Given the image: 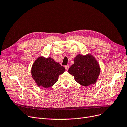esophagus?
<instances>
[{"label":"esophagus","mask_w":127,"mask_h":127,"mask_svg":"<svg viewBox=\"0 0 127 127\" xmlns=\"http://www.w3.org/2000/svg\"><path fill=\"white\" fill-rule=\"evenodd\" d=\"M65 68H66V69L67 70H68L69 69V65H67V66H65Z\"/></svg>","instance_id":"1"}]
</instances>
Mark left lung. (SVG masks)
<instances>
[{"mask_svg": "<svg viewBox=\"0 0 127 127\" xmlns=\"http://www.w3.org/2000/svg\"><path fill=\"white\" fill-rule=\"evenodd\" d=\"M74 61V64L69 69L68 72L74 77L76 82L84 86L96 83L101 68L98 62L91 53L84 56L78 54Z\"/></svg>", "mask_w": 127, "mask_h": 127, "instance_id": "1", "label": "left lung"}]
</instances>
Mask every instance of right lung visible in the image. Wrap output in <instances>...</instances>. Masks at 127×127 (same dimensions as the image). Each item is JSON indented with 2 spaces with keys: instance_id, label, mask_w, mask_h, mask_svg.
<instances>
[{
  "instance_id": "obj_1",
  "label": "right lung",
  "mask_w": 127,
  "mask_h": 127,
  "mask_svg": "<svg viewBox=\"0 0 127 127\" xmlns=\"http://www.w3.org/2000/svg\"><path fill=\"white\" fill-rule=\"evenodd\" d=\"M65 71L51 57L40 56L34 61L31 68V75L38 86L48 88L52 86L58 80L59 76Z\"/></svg>"
}]
</instances>
